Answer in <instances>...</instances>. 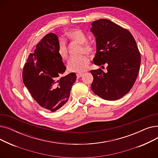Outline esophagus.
Returning <instances> with one entry per match:
<instances>
[{
	"mask_svg": "<svg viewBox=\"0 0 158 158\" xmlns=\"http://www.w3.org/2000/svg\"><path fill=\"white\" fill-rule=\"evenodd\" d=\"M82 76H83V73H77L76 74L77 78H80V77H82Z\"/></svg>",
	"mask_w": 158,
	"mask_h": 158,
	"instance_id": "obj_1",
	"label": "esophagus"
}]
</instances>
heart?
I'll list each match as a JSON object with an SVG mask.
<instances>
[{"label": "heart", "mask_w": 158, "mask_h": 158, "mask_svg": "<svg viewBox=\"0 0 158 158\" xmlns=\"http://www.w3.org/2000/svg\"><path fill=\"white\" fill-rule=\"evenodd\" d=\"M70 39L81 44V48L80 52H86L91 54L94 51L92 45L88 43H85L86 37L84 32L78 29H73L69 31L66 33ZM57 53L63 60H66L68 57V48L65 41L63 40H60L57 46ZM89 59L85 55L82 54L78 56L73 57L69 61L67 69L70 72H83L86 71L89 66Z\"/></svg>", "instance_id": "1"}]
</instances>
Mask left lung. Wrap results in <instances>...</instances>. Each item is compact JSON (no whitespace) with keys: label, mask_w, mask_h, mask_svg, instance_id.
Listing matches in <instances>:
<instances>
[{"label":"left lung","mask_w":158,"mask_h":158,"mask_svg":"<svg viewBox=\"0 0 158 158\" xmlns=\"http://www.w3.org/2000/svg\"><path fill=\"white\" fill-rule=\"evenodd\" d=\"M90 31L96 38L94 63L108 64L106 73L101 69L90 71L92 89L104 100H118L129 92L138 76L141 56L136 41L128 30L107 19L93 22Z\"/></svg>","instance_id":"left-lung-1"}]
</instances>
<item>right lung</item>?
Returning <instances> with one entry per match:
<instances>
[{"mask_svg":"<svg viewBox=\"0 0 158 158\" xmlns=\"http://www.w3.org/2000/svg\"><path fill=\"white\" fill-rule=\"evenodd\" d=\"M59 44L54 33L46 35L30 54L23 69V82L40 106L52 112L67 102L77 77L70 73L59 79L66 70L57 53Z\"/></svg>","mask_w":158,"mask_h":158,"instance_id":"add662e5","label":"right lung"}]
</instances>
